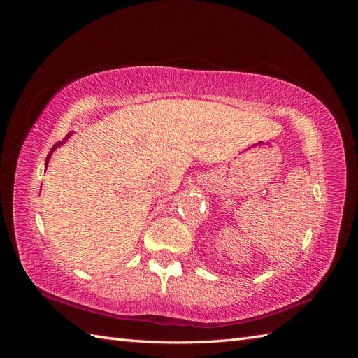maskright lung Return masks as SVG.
<instances>
[{
    "label": "right lung",
    "instance_id": "add662e5",
    "mask_svg": "<svg viewBox=\"0 0 358 358\" xmlns=\"http://www.w3.org/2000/svg\"><path fill=\"white\" fill-rule=\"evenodd\" d=\"M70 136H71V134H69V136H67V137H66V138H64V140H62V142H58V143H57V145H55V146H53V149H55V148H58V146H59V145H62V143H64V142H66V140H67V138H69V137H70ZM52 152H53V150H52ZM50 155H52V154H49V157H48V161H46V162H49V158H50Z\"/></svg>",
    "mask_w": 358,
    "mask_h": 358
}]
</instances>
